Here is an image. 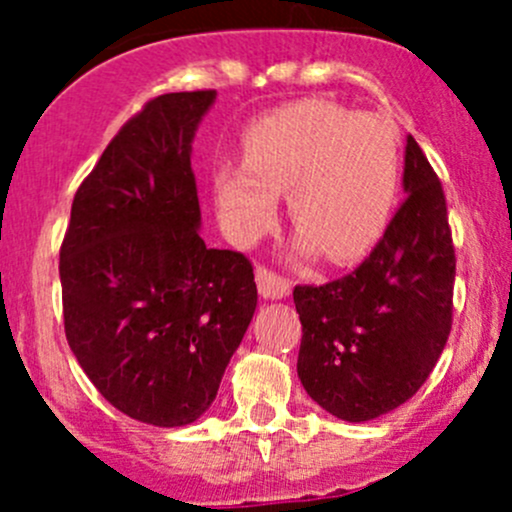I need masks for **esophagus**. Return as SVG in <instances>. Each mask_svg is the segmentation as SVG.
<instances>
[{
    "instance_id": "esophagus-1",
    "label": "esophagus",
    "mask_w": 512,
    "mask_h": 512,
    "mask_svg": "<svg viewBox=\"0 0 512 512\" xmlns=\"http://www.w3.org/2000/svg\"><path fill=\"white\" fill-rule=\"evenodd\" d=\"M257 287L265 299H282L292 292V282L265 265L257 267Z\"/></svg>"
}]
</instances>
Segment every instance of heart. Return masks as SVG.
<instances>
[{
  "mask_svg": "<svg viewBox=\"0 0 512 512\" xmlns=\"http://www.w3.org/2000/svg\"><path fill=\"white\" fill-rule=\"evenodd\" d=\"M399 185V146L386 118L307 98L257 118L245 158L213 170L215 208L227 232L252 240L272 225L287 190L299 247L332 262L369 252L389 223Z\"/></svg>",
  "mask_w": 512,
  "mask_h": 512,
  "instance_id": "b5f03b06",
  "label": "heart"
}]
</instances>
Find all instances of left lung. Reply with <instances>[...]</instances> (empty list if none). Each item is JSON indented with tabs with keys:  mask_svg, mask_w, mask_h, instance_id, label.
Returning a JSON list of instances; mask_svg holds the SVG:
<instances>
[{
	"mask_svg": "<svg viewBox=\"0 0 512 512\" xmlns=\"http://www.w3.org/2000/svg\"><path fill=\"white\" fill-rule=\"evenodd\" d=\"M404 190L384 237L354 272L294 287L297 374L342 421H371L406 404L451 334L456 250L446 195L414 136L406 141Z\"/></svg>",
	"mask_w": 512,
	"mask_h": 512,
	"instance_id": "left-lung-1",
	"label": "left lung"
}]
</instances>
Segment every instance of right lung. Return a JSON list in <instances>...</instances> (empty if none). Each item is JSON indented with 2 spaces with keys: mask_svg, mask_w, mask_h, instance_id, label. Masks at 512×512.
Returning a JSON list of instances; mask_svg holds the SVG:
<instances>
[{
  "mask_svg": "<svg viewBox=\"0 0 512 512\" xmlns=\"http://www.w3.org/2000/svg\"><path fill=\"white\" fill-rule=\"evenodd\" d=\"M215 91L151 98L98 158L59 252L69 347L103 399L153 426L193 423L257 307L252 262L210 250L190 143Z\"/></svg>",
  "mask_w": 512,
  "mask_h": 512,
  "instance_id": "add662e5",
  "label": "right lung"
}]
</instances>
